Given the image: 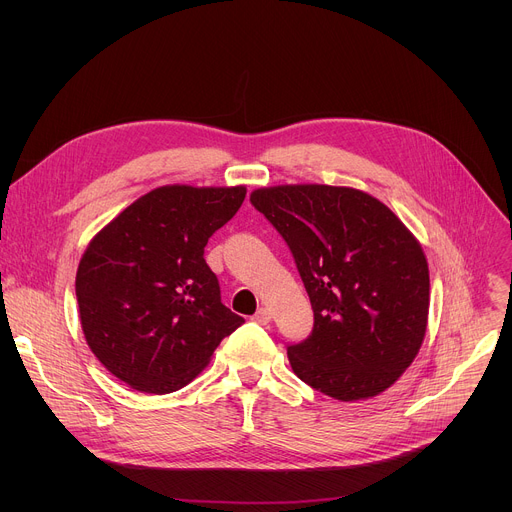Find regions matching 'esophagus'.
<instances>
[{"label": "esophagus", "instance_id": "1", "mask_svg": "<svg viewBox=\"0 0 512 512\" xmlns=\"http://www.w3.org/2000/svg\"><path fill=\"white\" fill-rule=\"evenodd\" d=\"M269 320H271V314H269L267 308H259L253 316V322H257V324H267Z\"/></svg>", "mask_w": 512, "mask_h": 512}]
</instances>
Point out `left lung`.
Instances as JSON below:
<instances>
[{"label": "left lung", "mask_w": 512, "mask_h": 512, "mask_svg": "<svg viewBox=\"0 0 512 512\" xmlns=\"http://www.w3.org/2000/svg\"><path fill=\"white\" fill-rule=\"evenodd\" d=\"M251 204L287 243L314 310L312 334L287 344L291 369L338 401L389 389L427 328L429 269L417 239L354 188H259Z\"/></svg>", "instance_id": "left-lung-1"}]
</instances>
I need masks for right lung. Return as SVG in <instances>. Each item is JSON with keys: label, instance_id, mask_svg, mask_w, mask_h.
<instances>
[{"label": "right lung", "instance_id": "obj_1", "mask_svg": "<svg viewBox=\"0 0 512 512\" xmlns=\"http://www.w3.org/2000/svg\"><path fill=\"white\" fill-rule=\"evenodd\" d=\"M247 188L162 186L95 235L77 271L81 326L103 367L141 393H172L245 320L204 261Z\"/></svg>", "mask_w": 512, "mask_h": 512}]
</instances>
